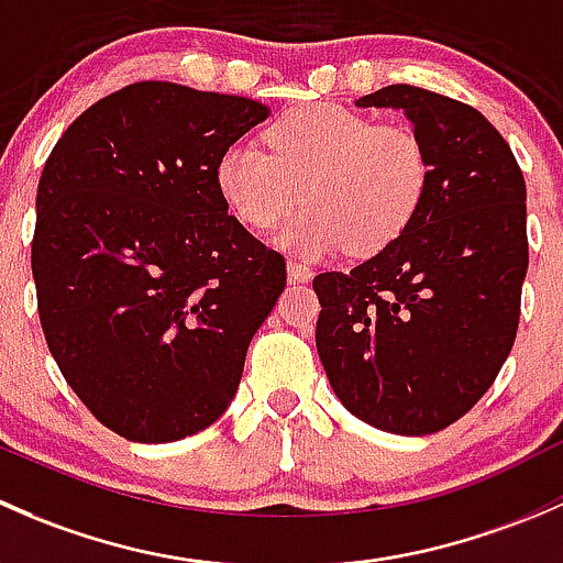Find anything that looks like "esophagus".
I'll return each instance as SVG.
<instances>
[{
  "label": "esophagus",
  "instance_id": "obj_1",
  "mask_svg": "<svg viewBox=\"0 0 563 563\" xmlns=\"http://www.w3.org/2000/svg\"><path fill=\"white\" fill-rule=\"evenodd\" d=\"M314 276V271L306 263H298V260H289L287 263V279L289 282H309Z\"/></svg>",
  "mask_w": 563,
  "mask_h": 563
}]
</instances>
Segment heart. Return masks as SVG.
<instances>
[{
  "label": "heart",
  "instance_id": "heart-1",
  "mask_svg": "<svg viewBox=\"0 0 563 563\" xmlns=\"http://www.w3.org/2000/svg\"><path fill=\"white\" fill-rule=\"evenodd\" d=\"M265 148L233 143L217 159V192L243 228L265 233L303 197L276 233L300 257L393 246L420 217L433 165L426 143L401 124H376L341 106L289 110L265 130Z\"/></svg>",
  "mask_w": 563,
  "mask_h": 563
}]
</instances>
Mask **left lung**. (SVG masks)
Returning <instances> with one entry per match:
<instances>
[{
	"mask_svg": "<svg viewBox=\"0 0 563 563\" xmlns=\"http://www.w3.org/2000/svg\"><path fill=\"white\" fill-rule=\"evenodd\" d=\"M357 108L404 110L433 178L407 235L350 274L317 276V352L352 415L426 437L466 415L512 352L529 268L526 181L466 102L396 84Z\"/></svg>",
	"mask_w": 563,
	"mask_h": 563,
	"instance_id": "8db88e82",
	"label": "left lung"
}]
</instances>
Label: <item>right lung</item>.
Segmentation results:
<instances>
[{"label":"right lung","mask_w":563,"mask_h":563,"mask_svg":"<svg viewBox=\"0 0 563 563\" xmlns=\"http://www.w3.org/2000/svg\"><path fill=\"white\" fill-rule=\"evenodd\" d=\"M263 102L143 80L67 126L37 187L32 276L56 366L130 442L192 437L230 407L284 257L217 192Z\"/></svg>","instance_id":"1"}]
</instances>
